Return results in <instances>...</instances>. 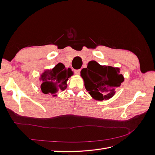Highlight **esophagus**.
Segmentation results:
<instances>
[{
	"mask_svg": "<svg viewBox=\"0 0 155 155\" xmlns=\"http://www.w3.org/2000/svg\"><path fill=\"white\" fill-rule=\"evenodd\" d=\"M80 71H81V70H75V74H76V75H79V74H80Z\"/></svg>",
	"mask_w": 155,
	"mask_h": 155,
	"instance_id": "obj_1",
	"label": "esophagus"
}]
</instances>
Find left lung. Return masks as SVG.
I'll return each instance as SVG.
<instances>
[{
    "mask_svg": "<svg viewBox=\"0 0 155 155\" xmlns=\"http://www.w3.org/2000/svg\"><path fill=\"white\" fill-rule=\"evenodd\" d=\"M81 76L89 94L97 101L110 99L124 81L120 68L101 65L96 61L88 63L87 67L81 70Z\"/></svg>",
    "mask_w": 155,
    "mask_h": 155,
    "instance_id": "obj_1",
    "label": "left lung"
}]
</instances>
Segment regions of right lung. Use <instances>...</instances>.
Segmentation results:
<instances>
[{
    "instance_id": "right-lung-1",
    "label": "right lung",
    "mask_w": 155,
    "mask_h": 155,
    "mask_svg": "<svg viewBox=\"0 0 155 155\" xmlns=\"http://www.w3.org/2000/svg\"><path fill=\"white\" fill-rule=\"evenodd\" d=\"M73 74L71 68H67L61 63H58L53 68L45 70L39 78L42 92L57 97L58 92L63 91L67 88L68 78Z\"/></svg>"
}]
</instances>
